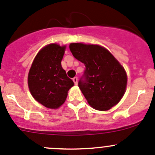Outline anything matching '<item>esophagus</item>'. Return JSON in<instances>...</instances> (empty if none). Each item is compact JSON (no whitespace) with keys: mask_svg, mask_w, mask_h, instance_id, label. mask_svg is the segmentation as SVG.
Wrapping results in <instances>:
<instances>
[{"mask_svg":"<svg viewBox=\"0 0 155 155\" xmlns=\"http://www.w3.org/2000/svg\"><path fill=\"white\" fill-rule=\"evenodd\" d=\"M73 82H74L75 85H77V83H78V79H77V77H74V78H73Z\"/></svg>","mask_w":155,"mask_h":155,"instance_id":"1","label":"esophagus"}]
</instances>
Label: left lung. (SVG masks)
I'll list each match as a JSON object with an SVG mask.
<instances>
[{
    "mask_svg": "<svg viewBox=\"0 0 155 155\" xmlns=\"http://www.w3.org/2000/svg\"><path fill=\"white\" fill-rule=\"evenodd\" d=\"M70 50L85 66L78 85L89 105L100 111L116 105L125 93L127 82L119 62L107 48L98 45L70 43Z\"/></svg>",
    "mask_w": 155,
    "mask_h": 155,
    "instance_id": "1",
    "label": "left lung"
}]
</instances>
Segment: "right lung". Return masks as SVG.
<instances>
[{
  "label": "right lung",
  "mask_w": 155,
  "mask_h": 155,
  "mask_svg": "<svg viewBox=\"0 0 155 155\" xmlns=\"http://www.w3.org/2000/svg\"><path fill=\"white\" fill-rule=\"evenodd\" d=\"M66 46L47 45L37 53L30 68L28 83L33 97L49 109H58L66 101L69 89L74 85L62 68Z\"/></svg>",
  "instance_id": "obj_1"
}]
</instances>
